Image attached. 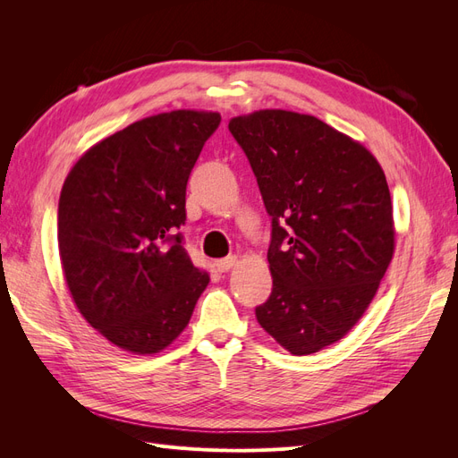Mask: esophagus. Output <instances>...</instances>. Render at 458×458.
Masks as SVG:
<instances>
[{
	"label": "esophagus",
	"mask_w": 458,
	"mask_h": 458,
	"mask_svg": "<svg viewBox=\"0 0 458 458\" xmlns=\"http://www.w3.org/2000/svg\"><path fill=\"white\" fill-rule=\"evenodd\" d=\"M237 266V256H227V258H224V259H217L216 261V269L219 271V273H225V271H229L231 267H234Z\"/></svg>",
	"instance_id": "obj_1"
}]
</instances>
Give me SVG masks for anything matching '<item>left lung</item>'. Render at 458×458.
<instances>
[{
	"label": "left lung",
	"instance_id": "1",
	"mask_svg": "<svg viewBox=\"0 0 458 458\" xmlns=\"http://www.w3.org/2000/svg\"><path fill=\"white\" fill-rule=\"evenodd\" d=\"M229 131L271 216V296L261 328L293 355L338 342L361 318L394 254L386 175L370 152L310 114L258 110Z\"/></svg>",
	"mask_w": 458,
	"mask_h": 458
}]
</instances>
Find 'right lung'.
I'll return each mask as SVG.
<instances>
[{
    "instance_id": "obj_1",
    "label": "right lung",
    "mask_w": 458,
    "mask_h": 458,
    "mask_svg": "<svg viewBox=\"0 0 458 458\" xmlns=\"http://www.w3.org/2000/svg\"><path fill=\"white\" fill-rule=\"evenodd\" d=\"M217 113L148 116L91 147L59 199V254L86 321L118 348L170 345L210 283L183 246L189 175Z\"/></svg>"
}]
</instances>
